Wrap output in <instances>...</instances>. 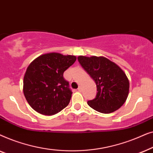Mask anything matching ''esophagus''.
Listing matches in <instances>:
<instances>
[{"mask_svg":"<svg viewBox=\"0 0 153 153\" xmlns=\"http://www.w3.org/2000/svg\"><path fill=\"white\" fill-rule=\"evenodd\" d=\"M81 91H82V89H81V86H79V88H78V91L81 92Z\"/></svg>","mask_w":153,"mask_h":153,"instance_id":"obj_1","label":"esophagus"}]
</instances>
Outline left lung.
<instances>
[{"mask_svg":"<svg viewBox=\"0 0 153 153\" xmlns=\"http://www.w3.org/2000/svg\"><path fill=\"white\" fill-rule=\"evenodd\" d=\"M77 58L97 85L96 97L88 101V104L103 114L120 108L126 101L129 88V80L122 69L103 56H79Z\"/></svg>","mask_w":153,"mask_h":153,"instance_id":"obj_1","label":"left lung"}]
</instances>
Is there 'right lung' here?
Listing matches in <instances>:
<instances>
[{"mask_svg": "<svg viewBox=\"0 0 153 153\" xmlns=\"http://www.w3.org/2000/svg\"><path fill=\"white\" fill-rule=\"evenodd\" d=\"M76 60L74 56L49 53L39 56L29 65L24 77L23 91L35 111L51 116L68 105L72 92L63 73Z\"/></svg>", "mask_w": 153, "mask_h": 153, "instance_id": "obj_1", "label": "right lung"}]
</instances>
